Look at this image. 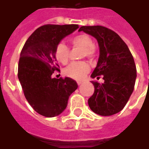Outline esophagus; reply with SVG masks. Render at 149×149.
Instances as JSON below:
<instances>
[{"label": "esophagus", "instance_id": "34e87169", "mask_svg": "<svg viewBox=\"0 0 149 149\" xmlns=\"http://www.w3.org/2000/svg\"><path fill=\"white\" fill-rule=\"evenodd\" d=\"M81 84H82V82H81V81H77V85H78V86L81 85Z\"/></svg>", "mask_w": 149, "mask_h": 149}]
</instances>
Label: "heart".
<instances>
[{
  "label": "heart",
  "mask_w": 149,
  "mask_h": 149,
  "mask_svg": "<svg viewBox=\"0 0 149 149\" xmlns=\"http://www.w3.org/2000/svg\"><path fill=\"white\" fill-rule=\"evenodd\" d=\"M72 48H80L81 57H87L88 58H93L95 55V48L94 40L90 36L86 34H79L72 36L69 39ZM54 56L58 61L63 64H65L70 58V48L63 42H58L54 48ZM90 66L87 63L84 61H77L70 63L67 66L63 73L67 77L76 80H81L88 72Z\"/></svg>",
  "instance_id": "heart-1"
}]
</instances>
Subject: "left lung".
<instances>
[{
  "label": "left lung",
  "mask_w": 149,
  "mask_h": 149,
  "mask_svg": "<svg viewBox=\"0 0 149 149\" xmlns=\"http://www.w3.org/2000/svg\"><path fill=\"white\" fill-rule=\"evenodd\" d=\"M79 32L95 37L100 45V58L91 77L104 82L92 81L95 86L88 104L94 113L111 116L119 113L125 106L134 91L136 66L127 45L118 34L102 26H81Z\"/></svg>",
  "instance_id": "8db88e82"
}]
</instances>
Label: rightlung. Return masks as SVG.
Wrapping results in <instances>:
<instances>
[{
    "label": "right lung",
    "instance_id": "add662e5",
    "mask_svg": "<svg viewBox=\"0 0 149 149\" xmlns=\"http://www.w3.org/2000/svg\"><path fill=\"white\" fill-rule=\"evenodd\" d=\"M78 28L77 24H45L25 42L20 53L18 77L24 96L36 113L53 117L63 112L77 84L70 77L52 78L60 72L54 48L60 40Z\"/></svg>",
    "mask_w": 149,
    "mask_h": 149
}]
</instances>
